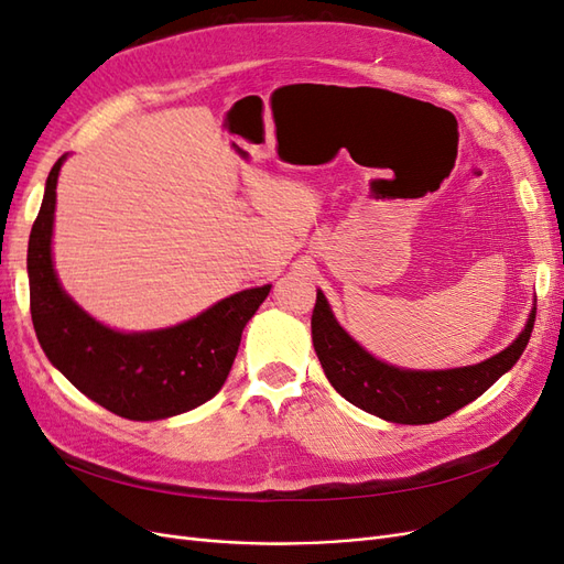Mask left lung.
Masks as SVG:
<instances>
[{"label": "left lung", "mask_w": 564, "mask_h": 564, "mask_svg": "<svg viewBox=\"0 0 564 564\" xmlns=\"http://www.w3.org/2000/svg\"><path fill=\"white\" fill-rule=\"evenodd\" d=\"M534 319L536 308L516 344L499 355L480 365L445 371H404L371 357L344 327H338L322 292H317L311 327L319 365L338 395L379 419L419 425L447 419L497 383L520 360L532 336Z\"/></svg>", "instance_id": "1"}]
</instances>
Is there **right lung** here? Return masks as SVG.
Returning <instances> with one entry per match:
<instances>
[{"instance_id": "right-lung-1", "label": "right lung", "mask_w": 564, "mask_h": 564, "mask_svg": "<svg viewBox=\"0 0 564 564\" xmlns=\"http://www.w3.org/2000/svg\"><path fill=\"white\" fill-rule=\"evenodd\" d=\"M63 160L48 172L28 242L30 313L51 365L84 395L131 421L176 416L212 400L226 383L245 324L270 294V284L245 289L169 329L122 334L104 327L65 296L51 263Z\"/></svg>"}]
</instances>
